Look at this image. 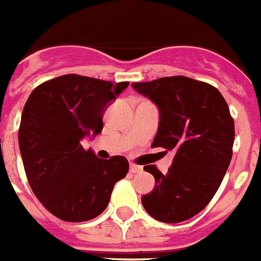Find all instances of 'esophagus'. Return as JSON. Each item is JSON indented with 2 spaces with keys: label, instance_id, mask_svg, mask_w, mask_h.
<instances>
[{
  "label": "esophagus",
  "instance_id": "obj_1",
  "mask_svg": "<svg viewBox=\"0 0 261 261\" xmlns=\"http://www.w3.org/2000/svg\"><path fill=\"white\" fill-rule=\"evenodd\" d=\"M129 171H130V173H140V172H142V167L137 166V164H130Z\"/></svg>",
  "mask_w": 261,
  "mask_h": 261
}]
</instances>
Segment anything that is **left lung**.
Here are the masks:
<instances>
[{
  "label": "left lung",
  "mask_w": 261,
  "mask_h": 261,
  "mask_svg": "<svg viewBox=\"0 0 261 261\" xmlns=\"http://www.w3.org/2000/svg\"><path fill=\"white\" fill-rule=\"evenodd\" d=\"M132 87L159 107L152 146L174 152L168 173L154 164L143 167L155 177V189L143 195L142 204L162 223L185 221L211 202L230 164L234 120L228 103L215 87L186 76Z\"/></svg>",
  "instance_id": "obj_1"
}]
</instances>
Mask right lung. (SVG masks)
Returning a JSON list of instances; mask_svg holds the SVG:
<instances>
[{"label":"right lung","mask_w":261,"mask_h":261,"mask_svg":"<svg viewBox=\"0 0 261 261\" xmlns=\"http://www.w3.org/2000/svg\"><path fill=\"white\" fill-rule=\"evenodd\" d=\"M128 85L68 73L28 97L18 133L23 166L37 199L58 219L81 223L101 215L128 173L124 156L99 159L81 145L85 136L102 132L105 107Z\"/></svg>","instance_id":"obj_1"}]
</instances>
